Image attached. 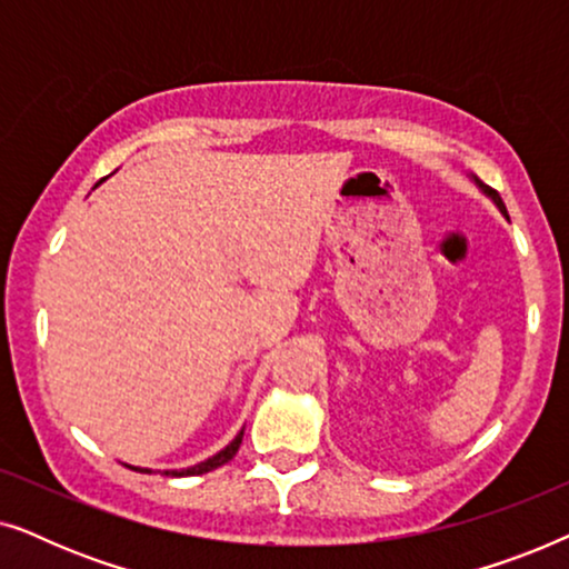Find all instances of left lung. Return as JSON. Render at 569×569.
Wrapping results in <instances>:
<instances>
[{"instance_id": "8db88e82", "label": "left lung", "mask_w": 569, "mask_h": 569, "mask_svg": "<svg viewBox=\"0 0 569 569\" xmlns=\"http://www.w3.org/2000/svg\"><path fill=\"white\" fill-rule=\"evenodd\" d=\"M477 183H479V189H481V191H485V193H487V197H489V199H492L497 207H500V212H502V214H508V209H505V201L500 199V193H497L495 189H489V186H485V183H481V181H477Z\"/></svg>"}]
</instances>
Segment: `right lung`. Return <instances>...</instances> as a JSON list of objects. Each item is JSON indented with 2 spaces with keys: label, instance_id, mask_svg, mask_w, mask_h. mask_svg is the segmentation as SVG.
Returning <instances> with one entry per match:
<instances>
[{
  "label": "right lung",
  "instance_id": "obj_1",
  "mask_svg": "<svg viewBox=\"0 0 569 569\" xmlns=\"http://www.w3.org/2000/svg\"><path fill=\"white\" fill-rule=\"evenodd\" d=\"M240 442H243V430H240V432L236 435V440H232L228 448H222L220 453L212 456V458H207V461H201V463H197V466H191V469H181V471H162V473H166V477H199V473L214 471V469H220V466L228 463L230 458L238 453ZM142 471H147V469H142ZM147 473H150V471H147Z\"/></svg>",
  "mask_w": 569,
  "mask_h": 569
}]
</instances>
